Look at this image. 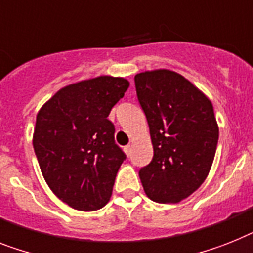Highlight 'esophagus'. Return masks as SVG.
<instances>
[{"label": "esophagus", "mask_w": 253, "mask_h": 253, "mask_svg": "<svg viewBox=\"0 0 253 253\" xmlns=\"http://www.w3.org/2000/svg\"><path fill=\"white\" fill-rule=\"evenodd\" d=\"M124 151H125V154H126V155H128V156H130V151H131V147H130V145L125 146V147H124Z\"/></svg>", "instance_id": "esophagus-1"}]
</instances>
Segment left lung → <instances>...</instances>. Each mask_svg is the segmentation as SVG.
Instances as JSON below:
<instances>
[{"label": "left lung", "mask_w": 253, "mask_h": 253, "mask_svg": "<svg viewBox=\"0 0 253 253\" xmlns=\"http://www.w3.org/2000/svg\"><path fill=\"white\" fill-rule=\"evenodd\" d=\"M137 98L149 123L154 156L139 169L146 195L178 203L204 182L216 154L213 106L199 89L168 70L134 76Z\"/></svg>", "instance_id": "obj_1"}]
</instances>
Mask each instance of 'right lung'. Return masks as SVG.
<instances>
[{
	"mask_svg": "<svg viewBox=\"0 0 253 253\" xmlns=\"http://www.w3.org/2000/svg\"><path fill=\"white\" fill-rule=\"evenodd\" d=\"M128 87L122 77L80 81L60 89L37 114L33 149L42 176L75 210H99L111 198L126 155L107 118Z\"/></svg>",
	"mask_w": 253,
	"mask_h": 253,
	"instance_id": "obj_1",
	"label": "right lung"
}]
</instances>
